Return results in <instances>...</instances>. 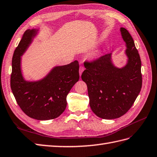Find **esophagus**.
Masks as SVG:
<instances>
[{"instance_id": "1", "label": "esophagus", "mask_w": 157, "mask_h": 157, "mask_svg": "<svg viewBox=\"0 0 157 157\" xmlns=\"http://www.w3.org/2000/svg\"><path fill=\"white\" fill-rule=\"evenodd\" d=\"M84 67H82V66H81V67H80V68H79V74H80V76H81V75H82V72L84 71Z\"/></svg>"}]
</instances>
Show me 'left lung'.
<instances>
[{"instance_id": "obj_1", "label": "left lung", "mask_w": 157, "mask_h": 157, "mask_svg": "<svg viewBox=\"0 0 157 157\" xmlns=\"http://www.w3.org/2000/svg\"><path fill=\"white\" fill-rule=\"evenodd\" d=\"M120 31L127 48L126 66L115 67L110 53L86 62L81 75L87 85L90 107L102 119H116L127 113L142 88L140 55L128 31L121 27Z\"/></svg>"}]
</instances>
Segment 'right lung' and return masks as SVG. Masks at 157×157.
Wrapping results in <instances>:
<instances>
[{
	"mask_svg": "<svg viewBox=\"0 0 157 157\" xmlns=\"http://www.w3.org/2000/svg\"><path fill=\"white\" fill-rule=\"evenodd\" d=\"M37 31L26 30L14 52L10 87L17 104L27 116L37 120H48L60 116L67 107V96L79 79V64L75 60L53 68L40 81H25L21 69V56Z\"/></svg>",
	"mask_w": 157,
	"mask_h": 157,
	"instance_id": "obj_1",
	"label": "right lung"
}]
</instances>
